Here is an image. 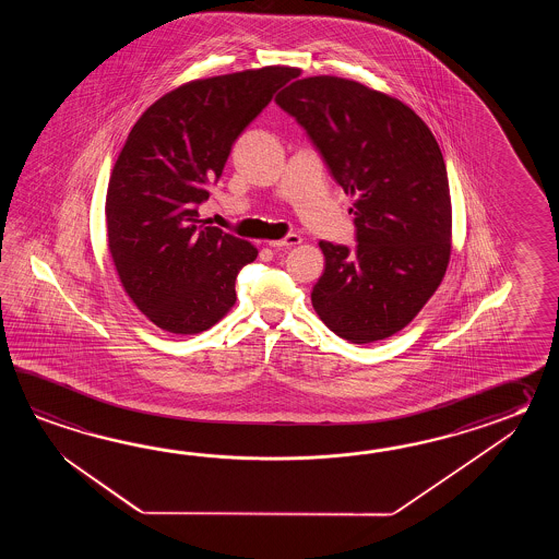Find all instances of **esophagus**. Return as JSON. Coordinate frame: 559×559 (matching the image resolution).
<instances>
[{
  "label": "esophagus",
  "mask_w": 559,
  "mask_h": 559,
  "mask_svg": "<svg viewBox=\"0 0 559 559\" xmlns=\"http://www.w3.org/2000/svg\"><path fill=\"white\" fill-rule=\"evenodd\" d=\"M297 243H301V238L296 236V234H289V236H285L284 239H277V241H270V246H272L274 250H289V248H294Z\"/></svg>",
  "instance_id": "esophagus-1"
}]
</instances>
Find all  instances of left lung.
Here are the masks:
<instances>
[{
	"label": "left lung",
	"mask_w": 559,
	"mask_h": 559,
	"mask_svg": "<svg viewBox=\"0 0 559 559\" xmlns=\"http://www.w3.org/2000/svg\"><path fill=\"white\" fill-rule=\"evenodd\" d=\"M306 130L333 179L356 195V248L320 241L311 292L320 320L352 344L404 330L441 284L452 251V200L440 145L400 99L333 75L275 97Z\"/></svg>",
	"instance_id": "1"
}]
</instances>
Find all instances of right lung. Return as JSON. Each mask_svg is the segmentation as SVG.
Wrapping results in <instances>:
<instances>
[{
	"label": "right lung",
	"mask_w": 559,
	"mask_h": 559,
	"mask_svg": "<svg viewBox=\"0 0 559 559\" xmlns=\"http://www.w3.org/2000/svg\"><path fill=\"white\" fill-rule=\"evenodd\" d=\"M296 75L270 66L195 80L131 128L107 186V246L126 294L159 330L205 332L236 304V277L258 250L207 226L198 205L239 133Z\"/></svg>",
	"instance_id": "obj_1"
}]
</instances>
